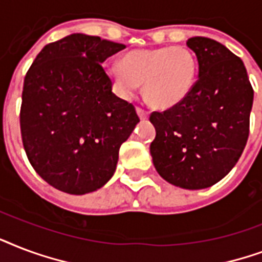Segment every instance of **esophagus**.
Segmentation results:
<instances>
[{"label":"esophagus","mask_w":262,"mask_h":262,"mask_svg":"<svg viewBox=\"0 0 262 262\" xmlns=\"http://www.w3.org/2000/svg\"><path fill=\"white\" fill-rule=\"evenodd\" d=\"M137 113H138V116H139V119H141V120H146V119L149 117V112H146L145 109L137 108Z\"/></svg>","instance_id":"obj_1"}]
</instances>
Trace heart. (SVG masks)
<instances>
[{"label":"heart","mask_w":262,"mask_h":262,"mask_svg":"<svg viewBox=\"0 0 262 262\" xmlns=\"http://www.w3.org/2000/svg\"><path fill=\"white\" fill-rule=\"evenodd\" d=\"M105 74L123 98H133L143 83V93L153 106L173 108L194 89L198 61L184 46L133 49L120 62L105 64Z\"/></svg>","instance_id":"heart-1"}]
</instances>
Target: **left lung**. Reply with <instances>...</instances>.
I'll return each instance as SVG.
<instances>
[{
	"mask_svg": "<svg viewBox=\"0 0 262 262\" xmlns=\"http://www.w3.org/2000/svg\"><path fill=\"white\" fill-rule=\"evenodd\" d=\"M198 80L183 102L153 112L150 154L160 176L186 190L213 186L238 163L249 137L253 87L245 64L217 40L192 36Z\"/></svg>",
	"mask_w": 262,
	"mask_h": 262,
	"instance_id": "8db88e82",
	"label": "left lung"
}]
</instances>
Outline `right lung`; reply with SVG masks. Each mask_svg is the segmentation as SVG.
Returning <instances> with one entry per match:
<instances>
[{
  "mask_svg": "<svg viewBox=\"0 0 262 262\" xmlns=\"http://www.w3.org/2000/svg\"><path fill=\"white\" fill-rule=\"evenodd\" d=\"M123 43L71 34L46 45L24 78L20 129L36 173L83 195L109 182L119 149L139 123L133 103L112 93L101 67Z\"/></svg>",
  "mask_w": 262,
  "mask_h": 262,
  "instance_id": "1",
  "label": "right lung"
}]
</instances>
